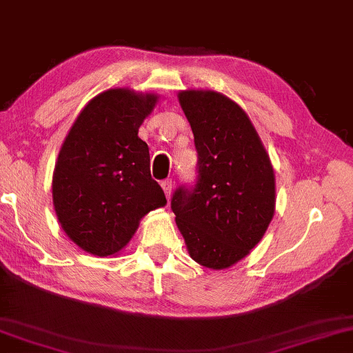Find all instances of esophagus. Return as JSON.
<instances>
[{
	"label": "esophagus",
	"mask_w": 353,
	"mask_h": 353,
	"mask_svg": "<svg viewBox=\"0 0 353 353\" xmlns=\"http://www.w3.org/2000/svg\"><path fill=\"white\" fill-rule=\"evenodd\" d=\"M172 185H174V183H172L171 179H166V181H163V182H161V187H163V190H165V193H166V198H170V196H171Z\"/></svg>",
	"instance_id": "obj_1"
}]
</instances>
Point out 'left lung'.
Listing matches in <instances>:
<instances>
[{"label": "left lung", "instance_id": "8db88e82", "mask_svg": "<svg viewBox=\"0 0 353 353\" xmlns=\"http://www.w3.org/2000/svg\"><path fill=\"white\" fill-rule=\"evenodd\" d=\"M179 103L196 147V182L171 198L177 228L199 265L225 270L266 233L276 204L270 157L247 114L217 92L187 90Z\"/></svg>", "mask_w": 353, "mask_h": 353}]
</instances>
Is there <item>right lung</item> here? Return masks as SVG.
<instances>
[{
    "label": "right lung",
    "instance_id": "1",
    "mask_svg": "<svg viewBox=\"0 0 353 353\" xmlns=\"http://www.w3.org/2000/svg\"><path fill=\"white\" fill-rule=\"evenodd\" d=\"M155 94L114 88L94 97L71 126L55 165L52 194L61 228L98 256L128 244L139 220L166 204L138 136Z\"/></svg>",
    "mask_w": 353,
    "mask_h": 353
}]
</instances>
